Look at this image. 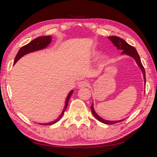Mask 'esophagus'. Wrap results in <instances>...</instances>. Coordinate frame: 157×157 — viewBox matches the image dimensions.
<instances>
[{"label":"esophagus","mask_w":157,"mask_h":157,"mask_svg":"<svg viewBox=\"0 0 157 157\" xmlns=\"http://www.w3.org/2000/svg\"><path fill=\"white\" fill-rule=\"evenodd\" d=\"M89 86V83L88 81H80L78 83V87L79 88H84V87H87Z\"/></svg>","instance_id":"1"}]
</instances>
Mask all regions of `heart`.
<instances>
[{
  "label": "heart",
  "instance_id": "b5f03b06",
  "mask_svg": "<svg viewBox=\"0 0 157 157\" xmlns=\"http://www.w3.org/2000/svg\"><path fill=\"white\" fill-rule=\"evenodd\" d=\"M99 54V51H93V52H92V54L91 56L93 57H96L98 56V54ZM102 58H103V59H105V58H107V56L106 55H103V56H102Z\"/></svg>",
  "mask_w": 157,
  "mask_h": 157
}]
</instances>
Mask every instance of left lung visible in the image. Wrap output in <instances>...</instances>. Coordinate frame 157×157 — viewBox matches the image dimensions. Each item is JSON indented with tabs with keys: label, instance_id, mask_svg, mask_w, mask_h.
<instances>
[{
	"label": "left lung",
	"instance_id": "obj_1",
	"mask_svg": "<svg viewBox=\"0 0 157 157\" xmlns=\"http://www.w3.org/2000/svg\"><path fill=\"white\" fill-rule=\"evenodd\" d=\"M107 38H108L110 40V41H111L113 43V44L114 45L115 47H116V48H117L118 50L122 51V53H121L122 54H127V55H128V56H129L134 58L135 60H136V62L137 64V65L139 66V67L141 69V70H142L143 75H144V85L146 86L145 69H144V67H143L142 64V62H141L140 56L137 53L136 49L134 47H133V46H131L128 44H127V43L126 42L124 39L120 38V37H118V36H108ZM90 108H91L92 113H93V114L94 117L96 118L98 120V121L101 122H103V123H104V124H113L117 123V122H121V121H124V119H122V120H121V121H107V120H105V119H103L102 118H101L100 116L96 113V112H95V110L94 109L93 103V104H92Z\"/></svg>",
	"mask_w": 157,
	"mask_h": 157
}]
</instances>
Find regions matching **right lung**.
Returning <instances> with one entry per match:
<instances>
[{
	"label": "right lung",
	"mask_w": 157,
	"mask_h": 157,
	"mask_svg": "<svg viewBox=\"0 0 157 157\" xmlns=\"http://www.w3.org/2000/svg\"><path fill=\"white\" fill-rule=\"evenodd\" d=\"M52 36H39V37L33 39V41H31L29 43V44H28L27 45L21 47L20 49V50L18 51L16 56L15 58L13 64L16 63L17 61L19 59H20L21 57L24 56V55L31 53V52H33L44 50V49L46 48L49 45V44L52 42ZM73 93V90H71L70 93L68 94V95H67L65 100V105H64L63 111L61 112L60 115L58 116V118L54 120V121L48 122V123H39V124H43V125H50V124H53L54 123H56V122H57L58 121H59L60 118H62V116H63L64 111H65L67 109V105H68V103H69V101L70 99V97H71Z\"/></svg>",
	"instance_id": "1"
}]
</instances>
